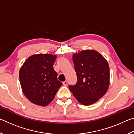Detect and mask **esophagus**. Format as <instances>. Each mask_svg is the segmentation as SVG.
<instances>
[{
    "label": "esophagus",
    "mask_w": 134,
    "mask_h": 134,
    "mask_svg": "<svg viewBox=\"0 0 134 134\" xmlns=\"http://www.w3.org/2000/svg\"><path fill=\"white\" fill-rule=\"evenodd\" d=\"M63 85H64V86H66L67 85V81H63Z\"/></svg>",
    "instance_id": "1"
}]
</instances>
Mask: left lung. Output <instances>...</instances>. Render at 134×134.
<instances>
[{"label": "left lung", "instance_id": "8db88e82", "mask_svg": "<svg viewBox=\"0 0 134 134\" xmlns=\"http://www.w3.org/2000/svg\"><path fill=\"white\" fill-rule=\"evenodd\" d=\"M77 77V83L69 89L83 105L96 102L108 91L109 86V66L106 59L97 51H81L72 55Z\"/></svg>", "mask_w": 134, "mask_h": 134}]
</instances>
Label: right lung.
<instances>
[{"label": "right lung", "instance_id": "right-lung-1", "mask_svg": "<svg viewBox=\"0 0 134 134\" xmlns=\"http://www.w3.org/2000/svg\"><path fill=\"white\" fill-rule=\"evenodd\" d=\"M57 56L48 54L31 55L19 70L22 92L31 102L45 106L53 100L62 83L53 68Z\"/></svg>", "mask_w": 134, "mask_h": 134}]
</instances>
